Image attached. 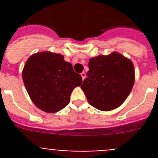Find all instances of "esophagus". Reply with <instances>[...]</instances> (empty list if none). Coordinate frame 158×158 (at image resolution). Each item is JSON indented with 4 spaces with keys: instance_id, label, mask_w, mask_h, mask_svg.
<instances>
[{
    "instance_id": "1",
    "label": "esophagus",
    "mask_w": 158,
    "mask_h": 158,
    "mask_svg": "<svg viewBox=\"0 0 158 158\" xmlns=\"http://www.w3.org/2000/svg\"><path fill=\"white\" fill-rule=\"evenodd\" d=\"M81 77H82V80H85V77H86V74H85V73H84V72H82L81 73Z\"/></svg>"
}]
</instances>
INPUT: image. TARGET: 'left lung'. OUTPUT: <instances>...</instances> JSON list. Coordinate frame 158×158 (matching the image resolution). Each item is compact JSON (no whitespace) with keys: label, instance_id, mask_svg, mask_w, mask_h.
Listing matches in <instances>:
<instances>
[{"label":"left lung","instance_id":"1","mask_svg":"<svg viewBox=\"0 0 158 158\" xmlns=\"http://www.w3.org/2000/svg\"><path fill=\"white\" fill-rule=\"evenodd\" d=\"M81 89L88 102L100 111L118 107L129 96L135 79L133 62L118 52L89 59Z\"/></svg>","mask_w":158,"mask_h":158}]
</instances>
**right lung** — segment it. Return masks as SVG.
Wrapping results in <instances>:
<instances>
[{"mask_svg": "<svg viewBox=\"0 0 158 158\" xmlns=\"http://www.w3.org/2000/svg\"><path fill=\"white\" fill-rule=\"evenodd\" d=\"M25 88L35 105L48 113L58 112L69 103L73 89L82 84L63 55L43 51L32 54L22 72Z\"/></svg>", "mask_w": 158, "mask_h": 158, "instance_id": "1", "label": "right lung"}]
</instances>
